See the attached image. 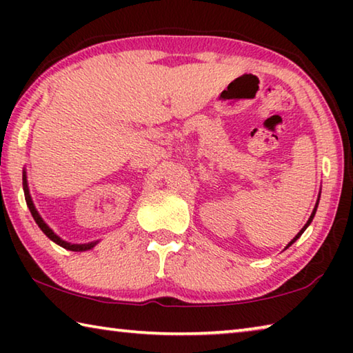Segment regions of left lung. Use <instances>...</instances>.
Returning <instances> with one entry per match:
<instances>
[{
	"label": "left lung",
	"mask_w": 353,
	"mask_h": 353,
	"mask_svg": "<svg viewBox=\"0 0 353 353\" xmlns=\"http://www.w3.org/2000/svg\"><path fill=\"white\" fill-rule=\"evenodd\" d=\"M319 198H321V193H319ZM318 204H319V199H318V201H316V205H314V208H313V213H312V216H310V218H308V221H307V224L302 227V229H301V232H299V234H297V235H296L294 238H292V240H291V241L288 243V246H286L285 249H288V248L291 246V244H292V243H296V240H297V238H301V235L303 234V232H305V229H307V227H308L310 224H312V221H313V218H314V214H316V210H318Z\"/></svg>",
	"instance_id": "obj_1"
}]
</instances>
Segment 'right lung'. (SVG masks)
<instances>
[{"label": "right lung", "mask_w": 353, "mask_h": 353, "mask_svg": "<svg viewBox=\"0 0 353 353\" xmlns=\"http://www.w3.org/2000/svg\"><path fill=\"white\" fill-rule=\"evenodd\" d=\"M23 190H25V199H26V204H28V207H29V210H31V214H32L34 221H35V223H37V225L40 227L41 232H43V234H45L48 238H50L51 241H54L56 244H59V246H62L63 249L73 250V252H83V250H90V249H93V248L97 246V244L99 243V241H90V243H83V244H74V243H68V241L62 240L61 236L56 235L54 232H52L51 227L45 223L43 218H41V216H40V213L37 212V208H35L34 202H32V198H31V193H29V188H28V177H26V171L23 172Z\"/></svg>", "instance_id": "1"}]
</instances>
